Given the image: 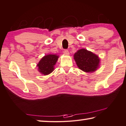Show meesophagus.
Masks as SVG:
<instances>
[{"instance_id": "esophagus-1", "label": "esophagus", "mask_w": 126, "mask_h": 126, "mask_svg": "<svg viewBox=\"0 0 126 126\" xmlns=\"http://www.w3.org/2000/svg\"><path fill=\"white\" fill-rule=\"evenodd\" d=\"M63 53H64V54L66 55H68L69 54V51H68V50H64L63 51Z\"/></svg>"}]
</instances>
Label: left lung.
<instances>
[{"instance_id":"1","label":"left lung","mask_w":126,"mask_h":126,"mask_svg":"<svg viewBox=\"0 0 126 126\" xmlns=\"http://www.w3.org/2000/svg\"><path fill=\"white\" fill-rule=\"evenodd\" d=\"M78 67L85 72H93L99 66L100 59L98 56L85 49H80L74 54Z\"/></svg>"}]
</instances>
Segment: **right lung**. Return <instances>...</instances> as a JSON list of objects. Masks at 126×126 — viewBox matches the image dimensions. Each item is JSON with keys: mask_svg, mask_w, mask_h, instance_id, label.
<instances>
[{"mask_svg": "<svg viewBox=\"0 0 126 126\" xmlns=\"http://www.w3.org/2000/svg\"><path fill=\"white\" fill-rule=\"evenodd\" d=\"M58 55L48 54L40 59L37 64L38 71L44 75H48L54 71V66L58 61Z\"/></svg>", "mask_w": 126, "mask_h": 126, "instance_id": "1", "label": "right lung"}]
</instances>
